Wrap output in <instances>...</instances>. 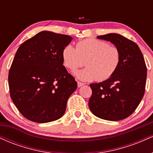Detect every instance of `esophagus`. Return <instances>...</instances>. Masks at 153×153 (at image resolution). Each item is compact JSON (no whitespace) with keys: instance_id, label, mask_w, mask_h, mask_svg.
<instances>
[{"instance_id":"obj_1","label":"esophagus","mask_w":153,"mask_h":153,"mask_svg":"<svg viewBox=\"0 0 153 153\" xmlns=\"http://www.w3.org/2000/svg\"><path fill=\"white\" fill-rule=\"evenodd\" d=\"M83 85H85V84L83 83V82H79L78 81V87H81Z\"/></svg>"}]
</instances>
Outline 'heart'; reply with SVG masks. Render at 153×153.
Instances as JSON below:
<instances>
[{"mask_svg": "<svg viewBox=\"0 0 153 153\" xmlns=\"http://www.w3.org/2000/svg\"><path fill=\"white\" fill-rule=\"evenodd\" d=\"M63 65L74 71L83 65L86 68L74 72L80 80L91 81L96 79L103 81L112 76L118 69L121 61L120 51L106 42L86 39L76 44V48L68 45L62 52Z\"/></svg>", "mask_w": 153, "mask_h": 153, "instance_id": "heart-1", "label": "heart"}]
</instances>
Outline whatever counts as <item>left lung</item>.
Returning <instances> with one entry per match:
<instances>
[{"instance_id": "left-lung-1", "label": "left lung", "mask_w": 153, "mask_h": 153, "mask_svg": "<svg viewBox=\"0 0 153 153\" xmlns=\"http://www.w3.org/2000/svg\"><path fill=\"white\" fill-rule=\"evenodd\" d=\"M97 38L114 44L120 51L121 61L111 78L90 84L89 108L99 118L122 120L134 111L143 98L147 78L145 59L137 45L122 35L112 33Z\"/></svg>"}]
</instances>
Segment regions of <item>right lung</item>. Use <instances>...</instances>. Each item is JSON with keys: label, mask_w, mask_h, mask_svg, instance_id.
I'll return each mask as SVG.
<instances>
[{"label": "right lung", "mask_w": 153, "mask_h": 153, "mask_svg": "<svg viewBox=\"0 0 153 153\" xmlns=\"http://www.w3.org/2000/svg\"><path fill=\"white\" fill-rule=\"evenodd\" d=\"M71 36L43 31L19 47L8 73L10 98L25 118L47 123L62 117L77 82L63 65Z\"/></svg>", "instance_id": "right-lung-1"}]
</instances>
